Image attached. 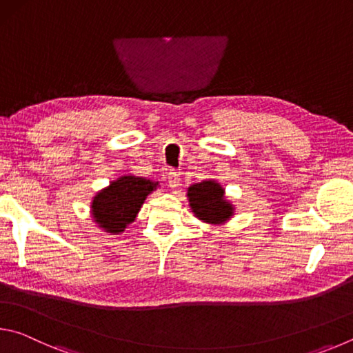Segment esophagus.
<instances>
[{
  "instance_id": "1",
  "label": "esophagus",
  "mask_w": 353,
  "mask_h": 353,
  "mask_svg": "<svg viewBox=\"0 0 353 353\" xmlns=\"http://www.w3.org/2000/svg\"><path fill=\"white\" fill-rule=\"evenodd\" d=\"M168 183L171 188H177L179 185H181V174H179V172L174 170L170 171L168 172Z\"/></svg>"
}]
</instances>
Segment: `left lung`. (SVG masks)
Listing matches in <instances>:
<instances>
[{
  "label": "left lung",
  "instance_id": "obj_1",
  "mask_svg": "<svg viewBox=\"0 0 353 353\" xmlns=\"http://www.w3.org/2000/svg\"><path fill=\"white\" fill-rule=\"evenodd\" d=\"M188 202L196 218L207 224H224L234 216V205L225 199L216 181H202L188 187Z\"/></svg>",
  "mask_w": 353,
  "mask_h": 353
}]
</instances>
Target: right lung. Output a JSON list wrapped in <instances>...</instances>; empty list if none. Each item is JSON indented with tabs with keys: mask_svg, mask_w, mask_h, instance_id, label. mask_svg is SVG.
<instances>
[{
	"mask_svg": "<svg viewBox=\"0 0 353 353\" xmlns=\"http://www.w3.org/2000/svg\"><path fill=\"white\" fill-rule=\"evenodd\" d=\"M159 182L132 174L121 176L94 196L92 214L107 234L118 235L135 219L146 196L157 190Z\"/></svg>",
	"mask_w": 353,
	"mask_h": 353,
	"instance_id": "obj_1",
	"label": "right lung"
}]
</instances>
